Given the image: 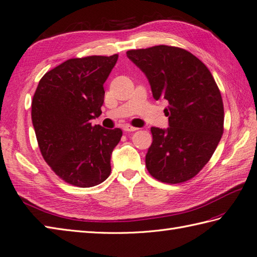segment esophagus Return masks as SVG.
<instances>
[{
	"label": "esophagus",
	"mask_w": 257,
	"mask_h": 257,
	"mask_svg": "<svg viewBox=\"0 0 257 257\" xmlns=\"http://www.w3.org/2000/svg\"><path fill=\"white\" fill-rule=\"evenodd\" d=\"M122 129L124 130L125 133H132V132H136V130H138V128L133 127V125H130V124L122 125Z\"/></svg>",
	"instance_id": "obj_1"
}]
</instances>
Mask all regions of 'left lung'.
Masks as SVG:
<instances>
[{
    "instance_id": "1",
    "label": "left lung",
    "mask_w": 257,
    "mask_h": 257,
    "mask_svg": "<svg viewBox=\"0 0 257 257\" xmlns=\"http://www.w3.org/2000/svg\"><path fill=\"white\" fill-rule=\"evenodd\" d=\"M129 60L147 77L153 97L167 100V129L152 127L146 167L156 179L178 184L208 163L223 135L224 105L207 67L184 49L156 45L130 50Z\"/></svg>"
}]
</instances>
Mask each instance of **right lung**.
<instances>
[{
    "label": "right lung",
    "mask_w": 257,
    "mask_h": 257,
    "mask_svg": "<svg viewBox=\"0 0 257 257\" xmlns=\"http://www.w3.org/2000/svg\"><path fill=\"white\" fill-rule=\"evenodd\" d=\"M118 54L70 59L40 80L32 100V123L47 164L65 183L87 188L111 173V154L121 129L92 125L101 114L104 89Z\"/></svg>",
    "instance_id": "right-lung-1"
}]
</instances>
